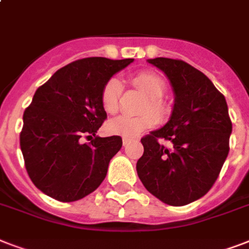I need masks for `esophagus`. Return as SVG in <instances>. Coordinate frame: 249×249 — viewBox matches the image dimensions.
<instances>
[{
	"mask_svg": "<svg viewBox=\"0 0 249 249\" xmlns=\"http://www.w3.org/2000/svg\"><path fill=\"white\" fill-rule=\"evenodd\" d=\"M130 138H123V144H124V146H126V144L128 143H130Z\"/></svg>",
	"mask_w": 249,
	"mask_h": 249,
	"instance_id": "esophagus-1",
	"label": "esophagus"
}]
</instances>
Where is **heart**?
Wrapping results in <instances>:
<instances>
[{
  "instance_id": "obj_1",
  "label": "heart",
  "mask_w": 249,
  "mask_h": 249,
  "mask_svg": "<svg viewBox=\"0 0 249 249\" xmlns=\"http://www.w3.org/2000/svg\"><path fill=\"white\" fill-rule=\"evenodd\" d=\"M132 84L136 89L147 97L141 112L142 115L136 117L119 116L109 120L106 129L109 134L120 136L124 138H133L140 136L146 129L152 128L158 121H165L170 115V107L163 97L165 95L166 86L164 80L154 72H140L132 79ZM121 98V83L112 77L105 84L101 94L102 107L108 115H113L119 111Z\"/></svg>"
}]
</instances>
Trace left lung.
Instances as JSON below:
<instances>
[{
	"label": "left lung",
	"instance_id": "left-lung-1",
	"mask_svg": "<svg viewBox=\"0 0 249 249\" xmlns=\"http://www.w3.org/2000/svg\"><path fill=\"white\" fill-rule=\"evenodd\" d=\"M148 63L165 73L176 98L170 120L141 140L144 151L137 173L154 196L181 207L214 185L230 150L232 124L224 94L203 72L181 59L155 58Z\"/></svg>",
	"mask_w": 249,
	"mask_h": 249
}]
</instances>
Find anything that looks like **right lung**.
<instances>
[{
  "instance_id": "1",
  "label": "right lung",
  "mask_w": 249,
  "mask_h": 249,
  "mask_svg": "<svg viewBox=\"0 0 249 249\" xmlns=\"http://www.w3.org/2000/svg\"><path fill=\"white\" fill-rule=\"evenodd\" d=\"M133 60L101 56L75 60L36 90L23 115L20 148L27 173L42 193L55 200L75 201L105 179L123 140L95 137L107 119L102 89ZM83 136L92 141L83 144Z\"/></svg>"
}]
</instances>
